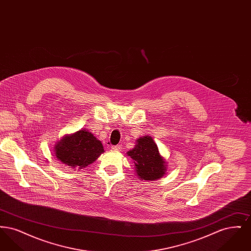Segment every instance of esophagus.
I'll return each instance as SVG.
<instances>
[{
	"instance_id": "esophagus-1",
	"label": "esophagus",
	"mask_w": 251,
	"mask_h": 251,
	"mask_svg": "<svg viewBox=\"0 0 251 251\" xmlns=\"http://www.w3.org/2000/svg\"><path fill=\"white\" fill-rule=\"evenodd\" d=\"M122 149L121 145H117V146H112V150L113 151H120Z\"/></svg>"
}]
</instances>
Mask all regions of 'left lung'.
I'll return each mask as SVG.
<instances>
[{
  "label": "left lung",
  "instance_id": "left-lung-1",
  "mask_svg": "<svg viewBox=\"0 0 251 251\" xmlns=\"http://www.w3.org/2000/svg\"><path fill=\"white\" fill-rule=\"evenodd\" d=\"M134 149L127 152L135 165L139 178L146 180L160 179L164 176L166 162L161 157L158 147L151 136H143L136 140Z\"/></svg>",
  "mask_w": 251,
  "mask_h": 251
}]
</instances>
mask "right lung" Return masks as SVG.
<instances>
[{"mask_svg": "<svg viewBox=\"0 0 251 251\" xmlns=\"http://www.w3.org/2000/svg\"><path fill=\"white\" fill-rule=\"evenodd\" d=\"M102 152L101 142L85 130L65 136L55 147V156L59 161L79 169L92 164Z\"/></svg>", "mask_w": 251, "mask_h": 251, "instance_id": "obj_1", "label": "right lung"}]
</instances>
